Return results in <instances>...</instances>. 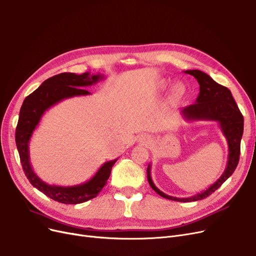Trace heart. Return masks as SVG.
<instances>
[{
	"label": "heart",
	"mask_w": 256,
	"mask_h": 256,
	"mask_svg": "<svg viewBox=\"0 0 256 256\" xmlns=\"http://www.w3.org/2000/svg\"><path fill=\"white\" fill-rule=\"evenodd\" d=\"M168 86V82L167 80H162L160 83V89H164ZM185 92V87L182 83H180V82H178V83L173 84L172 86V96L174 98H178L182 96Z\"/></svg>",
	"instance_id": "heart-1"
}]
</instances>
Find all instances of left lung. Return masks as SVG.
<instances>
[{
  "mask_svg": "<svg viewBox=\"0 0 256 256\" xmlns=\"http://www.w3.org/2000/svg\"><path fill=\"white\" fill-rule=\"evenodd\" d=\"M185 73L190 74L200 85V92L196 102L186 106L180 110V116L187 121H216L219 123L222 134L226 137L228 146V155L226 170L215 183L206 190L189 198L171 196L160 192L155 186L151 178V164H148L146 178L148 182L155 192L168 200L178 202L199 201L208 196L224 184L233 174L240 155V142L244 133V117L232 96L230 90L216 83L208 74L200 70H186Z\"/></svg>",
  "mask_w": 256,
  "mask_h": 256,
  "instance_id": "1",
  "label": "left lung"
}]
</instances>
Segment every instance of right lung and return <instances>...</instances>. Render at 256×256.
<instances>
[{
    "instance_id": "1",
    "label": "right lung",
    "mask_w": 256,
    "mask_h": 256,
    "mask_svg": "<svg viewBox=\"0 0 256 256\" xmlns=\"http://www.w3.org/2000/svg\"><path fill=\"white\" fill-rule=\"evenodd\" d=\"M103 74L60 73L46 80L34 92L26 98L21 106L18 126L16 128V144L20 155L22 168L30 184L51 199L64 204H78L94 199L101 192L108 180L112 168L118 158L104 162L96 174L85 183L73 186L50 185L41 180L32 170L30 160V140L42 118L52 106L66 98L88 96L83 89L104 80Z\"/></svg>"
}]
</instances>
